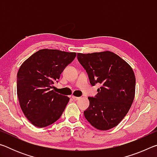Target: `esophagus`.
Wrapping results in <instances>:
<instances>
[{"label": "esophagus", "instance_id": "obj_1", "mask_svg": "<svg viewBox=\"0 0 157 157\" xmlns=\"http://www.w3.org/2000/svg\"><path fill=\"white\" fill-rule=\"evenodd\" d=\"M72 98H73V99L74 100L76 101V100H78L80 99V97H75V96H74V95H73Z\"/></svg>", "mask_w": 157, "mask_h": 157}]
</instances>
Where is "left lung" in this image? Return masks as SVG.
Instances as JSON below:
<instances>
[{
    "mask_svg": "<svg viewBox=\"0 0 157 157\" xmlns=\"http://www.w3.org/2000/svg\"><path fill=\"white\" fill-rule=\"evenodd\" d=\"M78 59L92 86L101 84L97 95L88 98L89 107L84 111L85 118L98 129L113 128L126 116L134 101V71L125 61L110 51L78 53Z\"/></svg>",
    "mask_w": 157,
    "mask_h": 157,
    "instance_id": "left-lung-1",
    "label": "left lung"
}]
</instances>
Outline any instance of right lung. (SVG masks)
I'll return each instance as SVG.
<instances>
[{"mask_svg":"<svg viewBox=\"0 0 157 157\" xmlns=\"http://www.w3.org/2000/svg\"><path fill=\"white\" fill-rule=\"evenodd\" d=\"M76 57L75 52L42 49L21 66L17 73V95L20 107L34 126L45 127L60 118L69 98L52 89L60 74Z\"/></svg>","mask_w":157,"mask_h":157,"instance_id":"1","label":"right lung"}]
</instances>
